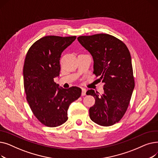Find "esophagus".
<instances>
[{"mask_svg":"<svg viewBox=\"0 0 158 158\" xmlns=\"http://www.w3.org/2000/svg\"><path fill=\"white\" fill-rule=\"evenodd\" d=\"M86 89L85 88H82V96H85L86 95Z\"/></svg>","mask_w":158,"mask_h":158,"instance_id":"esophagus-1","label":"esophagus"}]
</instances>
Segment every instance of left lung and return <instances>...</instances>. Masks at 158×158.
I'll return each instance as SVG.
<instances>
[{
    "mask_svg": "<svg viewBox=\"0 0 158 158\" xmlns=\"http://www.w3.org/2000/svg\"><path fill=\"white\" fill-rule=\"evenodd\" d=\"M79 42L92 54L94 73L104 83V94L93 89L86 95L94 96L89 117L102 126L118 122L126 113L135 88V79L129 51L122 41L107 34L81 36Z\"/></svg>",
    "mask_w": 158,
    "mask_h": 158,
    "instance_id": "obj_1",
    "label": "left lung"
}]
</instances>
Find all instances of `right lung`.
<instances>
[{
    "mask_svg": "<svg viewBox=\"0 0 158 158\" xmlns=\"http://www.w3.org/2000/svg\"><path fill=\"white\" fill-rule=\"evenodd\" d=\"M76 36H47L33 44L27 52L23 69L26 99L36 118L44 126L55 127L68 120L70 104L78 99L81 89L60 88L54 81L60 76L62 52Z\"/></svg>",
    "mask_w": 158,
    "mask_h": 158,
    "instance_id": "1",
    "label": "right lung"
}]
</instances>
